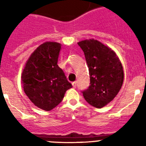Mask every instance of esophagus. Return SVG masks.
<instances>
[{"mask_svg": "<svg viewBox=\"0 0 146 146\" xmlns=\"http://www.w3.org/2000/svg\"><path fill=\"white\" fill-rule=\"evenodd\" d=\"M72 86H73V88H76V86H77V82H72Z\"/></svg>", "mask_w": 146, "mask_h": 146, "instance_id": "esophagus-1", "label": "esophagus"}]
</instances>
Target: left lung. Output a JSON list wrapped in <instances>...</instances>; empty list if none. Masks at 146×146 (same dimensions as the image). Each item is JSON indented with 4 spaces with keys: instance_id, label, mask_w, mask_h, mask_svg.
<instances>
[{
    "instance_id": "obj_1",
    "label": "left lung",
    "mask_w": 146,
    "mask_h": 146,
    "mask_svg": "<svg viewBox=\"0 0 146 146\" xmlns=\"http://www.w3.org/2000/svg\"><path fill=\"white\" fill-rule=\"evenodd\" d=\"M84 52L90 76V86L82 94L93 107L102 108L113 101L123 85V66L116 53L98 40L77 42Z\"/></svg>"
}]
</instances>
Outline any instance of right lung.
Segmentation results:
<instances>
[{"instance_id":"obj_1","label":"right lung","mask_w":146,"mask_h":146,"mask_svg":"<svg viewBox=\"0 0 146 146\" xmlns=\"http://www.w3.org/2000/svg\"><path fill=\"white\" fill-rule=\"evenodd\" d=\"M61 44L46 42L32 52L22 72L23 90L35 106L50 111L72 87L58 66Z\"/></svg>"}]
</instances>
